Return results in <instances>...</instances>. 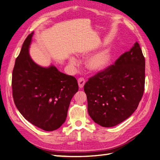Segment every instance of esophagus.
Instances as JSON below:
<instances>
[{"mask_svg": "<svg viewBox=\"0 0 160 160\" xmlns=\"http://www.w3.org/2000/svg\"><path fill=\"white\" fill-rule=\"evenodd\" d=\"M85 83V80L84 78H83V77H80V78L78 79V85H79V88L81 89L83 88V86Z\"/></svg>", "mask_w": 160, "mask_h": 160, "instance_id": "1", "label": "esophagus"}]
</instances>
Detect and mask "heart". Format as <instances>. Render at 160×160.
<instances>
[{"label": "heart", "instance_id": "1", "mask_svg": "<svg viewBox=\"0 0 160 160\" xmlns=\"http://www.w3.org/2000/svg\"><path fill=\"white\" fill-rule=\"evenodd\" d=\"M111 52L109 47H105L87 59L85 65L87 68L91 72H98L105 69L109 63ZM69 63L75 65L77 63V59L73 57H71Z\"/></svg>", "mask_w": 160, "mask_h": 160}]
</instances>
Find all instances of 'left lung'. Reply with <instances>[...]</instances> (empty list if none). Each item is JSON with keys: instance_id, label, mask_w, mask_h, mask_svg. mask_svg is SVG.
Here are the masks:
<instances>
[{"instance_id": "obj_1", "label": "left lung", "mask_w": 160, "mask_h": 160, "mask_svg": "<svg viewBox=\"0 0 160 160\" xmlns=\"http://www.w3.org/2000/svg\"><path fill=\"white\" fill-rule=\"evenodd\" d=\"M145 58L138 42L84 85L88 113L105 128L113 127L132 115L144 91Z\"/></svg>"}]
</instances>
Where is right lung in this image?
I'll return each mask as SVG.
<instances>
[{
  "instance_id": "add662e5",
  "label": "right lung",
  "mask_w": 160,
  "mask_h": 160,
  "mask_svg": "<svg viewBox=\"0 0 160 160\" xmlns=\"http://www.w3.org/2000/svg\"><path fill=\"white\" fill-rule=\"evenodd\" d=\"M33 32L24 41L12 75L14 104L28 122L45 131L59 128L67 115L70 101L78 91L73 76L55 66L42 67L30 57L28 49Z\"/></svg>"
}]
</instances>
